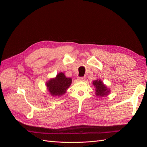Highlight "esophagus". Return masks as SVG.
I'll return each mask as SVG.
<instances>
[{
  "mask_svg": "<svg viewBox=\"0 0 147 147\" xmlns=\"http://www.w3.org/2000/svg\"><path fill=\"white\" fill-rule=\"evenodd\" d=\"M78 80L79 81L83 82V81L85 80V78H84V77H79V78H78Z\"/></svg>",
  "mask_w": 147,
  "mask_h": 147,
  "instance_id": "esophagus-1",
  "label": "esophagus"
}]
</instances>
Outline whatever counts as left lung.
<instances>
[{"instance_id":"obj_1","label":"left lung","mask_w":147,"mask_h":147,"mask_svg":"<svg viewBox=\"0 0 147 147\" xmlns=\"http://www.w3.org/2000/svg\"><path fill=\"white\" fill-rule=\"evenodd\" d=\"M92 84L95 88V94L97 97H104L110 94V88L107 86L100 79H96L92 81Z\"/></svg>"}]
</instances>
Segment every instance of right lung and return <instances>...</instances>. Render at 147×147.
I'll use <instances>...</instances> for the list:
<instances>
[{
	"label": "right lung",
	"mask_w": 147,
	"mask_h": 147,
	"mask_svg": "<svg viewBox=\"0 0 147 147\" xmlns=\"http://www.w3.org/2000/svg\"><path fill=\"white\" fill-rule=\"evenodd\" d=\"M72 83L71 78L67 77L64 72H59L55 78H51L46 82L48 91L53 97H61L67 92Z\"/></svg>",
	"instance_id": "right-lung-1"
}]
</instances>
